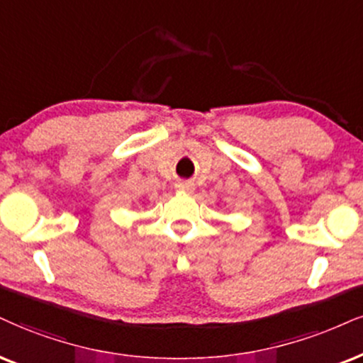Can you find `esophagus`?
<instances>
[{"label": "esophagus", "mask_w": 363, "mask_h": 363, "mask_svg": "<svg viewBox=\"0 0 363 363\" xmlns=\"http://www.w3.org/2000/svg\"><path fill=\"white\" fill-rule=\"evenodd\" d=\"M177 190H180V191H191V190H194V183H191V182H180V183H177Z\"/></svg>", "instance_id": "1"}]
</instances>
